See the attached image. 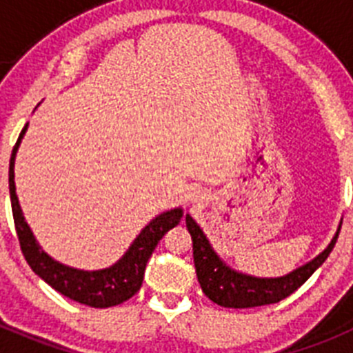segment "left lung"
<instances>
[{
  "label": "left lung",
  "mask_w": 353,
  "mask_h": 353,
  "mask_svg": "<svg viewBox=\"0 0 353 353\" xmlns=\"http://www.w3.org/2000/svg\"><path fill=\"white\" fill-rule=\"evenodd\" d=\"M185 224L192 236V256H194L196 276H198L201 290L215 304L223 307H235V310L276 304L292 295L327 260L330 251L334 249L339 230H341L339 226L325 251L318 254L313 261L305 263L304 267L293 270L288 276L276 277V279H260V277L239 274L226 267L210 248L207 236L191 215H185Z\"/></svg>",
  "instance_id": "8db88e82"
}]
</instances>
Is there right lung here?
Listing matches in <instances>:
<instances>
[{"instance_id":"1","label":"right lung","mask_w":353,"mask_h":353,"mask_svg":"<svg viewBox=\"0 0 353 353\" xmlns=\"http://www.w3.org/2000/svg\"><path fill=\"white\" fill-rule=\"evenodd\" d=\"M24 132H26V125L21 130L17 143L12 150L10 168H8V189H10L12 214H14L19 245H21V251H23L28 265L37 276L42 277L49 286H52L56 292L68 297L70 301L92 305V307H111V305L129 301L134 293H138V290L141 288L146 263H148L154 249L157 248L159 240L164 236V233L170 232L171 228L180 223L183 210L174 208V210L164 212L155 217L148 226L143 228V232L134 240L123 258L109 269L86 272V270L65 267L40 249L35 236L24 221L21 207H19L14 183V161Z\"/></svg>"}]
</instances>
